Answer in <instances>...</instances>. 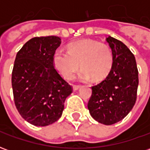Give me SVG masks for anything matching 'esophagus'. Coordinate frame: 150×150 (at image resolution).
I'll use <instances>...</instances> for the list:
<instances>
[{
  "label": "esophagus",
  "mask_w": 150,
  "mask_h": 150,
  "mask_svg": "<svg viewBox=\"0 0 150 150\" xmlns=\"http://www.w3.org/2000/svg\"><path fill=\"white\" fill-rule=\"evenodd\" d=\"M80 88V86H79V85H73V90L74 91H77Z\"/></svg>",
  "instance_id": "obj_1"
}]
</instances>
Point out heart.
Returning a JSON list of instances; mask_svg holds the SVG:
<instances>
[{
	"instance_id": "b5f03b06",
	"label": "heart",
	"mask_w": 150,
	"mask_h": 150,
	"mask_svg": "<svg viewBox=\"0 0 150 150\" xmlns=\"http://www.w3.org/2000/svg\"><path fill=\"white\" fill-rule=\"evenodd\" d=\"M53 64L65 78H70L79 67L78 79L82 81L101 80L112 70L113 54L108 44L96 40H82L71 43L68 51L57 49L53 54Z\"/></svg>"
}]
</instances>
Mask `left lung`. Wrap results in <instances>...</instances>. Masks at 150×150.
<instances>
[{
	"label": "left lung",
	"mask_w": 150,
	"mask_h": 150,
	"mask_svg": "<svg viewBox=\"0 0 150 150\" xmlns=\"http://www.w3.org/2000/svg\"><path fill=\"white\" fill-rule=\"evenodd\" d=\"M113 65L106 79L91 87L88 108L96 121L111 125L120 121L132 110L137 100L138 70L135 57L119 40L108 36Z\"/></svg>",
	"instance_id": "1"
}]
</instances>
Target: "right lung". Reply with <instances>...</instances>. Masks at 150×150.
I'll list each match as a JSON object with an SVG mask.
<instances>
[{"label": "right lung", "mask_w": 150, "mask_h": 150, "mask_svg": "<svg viewBox=\"0 0 150 150\" xmlns=\"http://www.w3.org/2000/svg\"><path fill=\"white\" fill-rule=\"evenodd\" d=\"M61 44L57 36L29 40L16 55L12 87L16 108L35 126L50 125L61 117L72 88L53 64V54Z\"/></svg>", "instance_id": "1"}]
</instances>
